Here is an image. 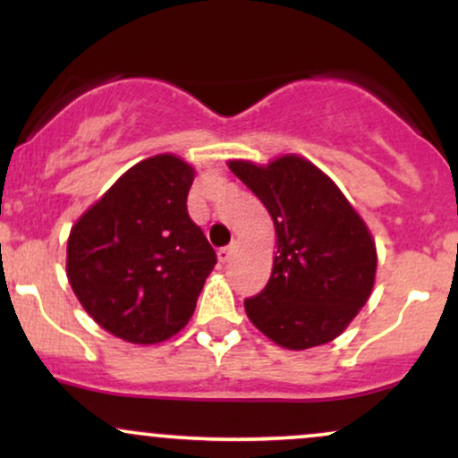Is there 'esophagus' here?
<instances>
[{"mask_svg":"<svg viewBox=\"0 0 458 458\" xmlns=\"http://www.w3.org/2000/svg\"><path fill=\"white\" fill-rule=\"evenodd\" d=\"M233 251H234V245L219 247V250H217V259H219V262H228L230 256H233Z\"/></svg>","mask_w":458,"mask_h":458,"instance_id":"1","label":"esophagus"}]
</instances>
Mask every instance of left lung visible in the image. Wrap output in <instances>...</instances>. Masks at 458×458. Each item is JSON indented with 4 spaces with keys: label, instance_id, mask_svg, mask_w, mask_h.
I'll list each match as a JSON object with an SVG mask.
<instances>
[{
    "label": "left lung",
    "instance_id": "1",
    "mask_svg": "<svg viewBox=\"0 0 458 458\" xmlns=\"http://www.w3.org/2000/svg\"><path fill=\"white\" fill-rule=\"evenodd\" d=\"M228 167L265 204L277 236L269 284L245 301L247 318L288 351L335 340L375 288L370 228L306 157L280 155L265 165L230 159Z\"/></svg>",
    "mask_w": 458,
    "mask_h": 458
}]
</instances>
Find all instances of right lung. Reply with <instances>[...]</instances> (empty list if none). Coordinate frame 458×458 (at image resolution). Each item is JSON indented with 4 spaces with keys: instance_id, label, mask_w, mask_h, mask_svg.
<instances>
[{
    "instance_id": "right-lung-1",
    "label": "right lung",
    "mask_w": 458,
    "mask_h": 458,
    "mask_svg": "<svg viewBox=\"0 0 458 458\" xmlns=\"http://www.w3.org/2000/svg\"><path fill=\"white\" fill-rule=\"evenodd\" d=\"M196 167L172 152L129 167L81 217L66 243L72 293L105 331L157 344L191 318L215 251L187 213Z\"/></svg>"
}]
</instances>
